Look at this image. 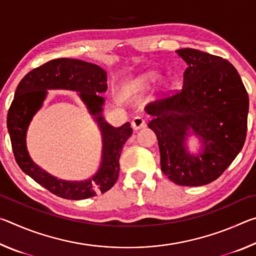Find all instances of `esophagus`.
Segmentation results:
<instances>
[{
    "instance_id": "34e87169",
    "label": "esophagus",
    "mask_w": 256,
    "mask_h": 256,
    "mask_svg": "<svg viewBox=\"0 0 256 256\" xmlns=\"http://www.w3.org/2000/svg\"><path fill=\"white\" fill-rule=\"evenodd\" d=\"M144 126H146V120L144 118H141V116H136V118L132 120V128L134 130H140Z\"/></svg>"
}]
</instances>
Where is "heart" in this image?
I'll use <instances>...</instances> for the list:
<instances>
[{
  "label": "heart",
  "mask_w": 256,
  "mask_h": 256,
  "mask_svg": "<svg viewBox=\"0 0 256 256\" xmlns=\"http://www.w3.org/2000/svg\"><path fill=\"white\" fill-rule=\"evenodd\" d=\"M160 80V74L156 72H150L146 73L144 76H141L140 79L136 81V86H149L151 84H157V82Z\"/></svg>",
  "instance_id": "heart-1"
}]
</instances>
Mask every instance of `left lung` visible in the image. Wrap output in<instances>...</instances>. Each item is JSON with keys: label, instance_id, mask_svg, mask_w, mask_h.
I'll use <instances>...</instances> for the list:
<instances>
[{"label": "left lung", "instance_id": "8db88e82", "mask_svg": "<svg viewBox=\"0 0 256 256\" xmlns=\"http://www.w3.org/2000/svg\"><path fill=\"white\" fill-rule=\"evenodd\" d=\"M185 60L183 88L146 106L152 116L160 166L182 186H201L218 178L240 154L248 131V94L227 60L198 50H176ZM190 135L200 150L188 151Z\"/></svg>", "mask_w": 256, "mask_h": 256}]
</instances>
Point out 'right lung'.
Returning a JSON list of instances; mask_svg holds the SVG:
<instances>
[{
	"mask_svg": "<svg viewBox=\"0 0 256 256\" xmlns=\"http://www.w3.org/2000/svg\"><path fill=\"white\" fill-rule=\"evenodd\" d=\"M52 88L76 91L101 130V166L88 180H58L42 170L28 156L25 144L28 124L42 106L46 90ZM106 90V71L96 64L74 58L52 60L27 73L16 86L6 120L16 162L24 174L55 196L68 200H84L98 192H107L118 178L120 156L124 144L132 136V128L128 122L120 128L106 122L102 115L105 98L99 96Z\"/></svg>",
	"mask_w": 256,
	"mask_h": 256,
	"instance_id": "right-lung-1",
	"label": "right lung"
}]
</instances>
